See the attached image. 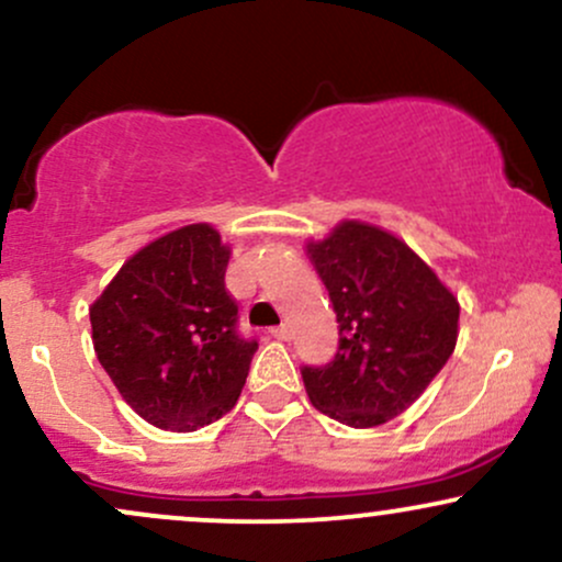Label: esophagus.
Listing matches in <instances>:
<instances>
[{
  "mask_svg": "<svg viewBox=\"0 0 562 562\" xmlns=\"http://www.w3.org/2000/svg\"><path fill=\"white\" fill-rule=\"evenodd\" d=\"M272 335L277 340H290L293 330H290V325H280V327H272Z\"/></svg>",
  "mask_w": 562,
  "mask_h": 562,
  "instance_id": "obj_1",
  "label": "esophagus"
}]
</instances>
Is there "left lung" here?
<instances>
[{
  "label": "left lung",
  "instance_id": "obj_1",
  "mask_svg": "<svg viewBox=\"0 0 562 562\" xmlns=\"http://www.w3.org/2000/svg\"><path fill=\"white\" fill-rule=\"evenodd\" d=\"M306 250L340 335L333 362L301 367L308 398L351 428L389 423L449 362L460 303L409 245L372 224L344 222Z\"/></svg>",
  "mask_w": 562,
  "mask_h": 562
}]
</instances>
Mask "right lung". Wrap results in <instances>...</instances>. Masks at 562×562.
<instances>
[{"label":"right lung","mask_w":562,"mask_h":562,"mask_svg":"<svg viewBox=\"0 0 562 562\" xmlns=\"http://www.w3.org/2000/svg\"><path fill=\"white\" fill-rule=\"evenodd\" d=\"M229 248L190 224L134 254L89 308L102 370L164 430H198L237 404L259 340L237 333Z\"/></svg>","instance_id":"1"}]
</instances>
